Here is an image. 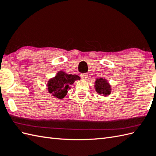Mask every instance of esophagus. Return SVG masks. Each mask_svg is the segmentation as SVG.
I'll return each instance as SVG.
<instances>
[{"instance_id":"obj_1","label":"esophagus","mask_w":156,"mask_h":156,"mask_svg":"<svg viewBox=\"0 0 156 156\" xmlns=\"http://www.w3.org/2000/svg\"><path fill=\"white\" fill-rule=\"evenodd\" d=\"M88 73H84V74H80V77L83 79V80H86V79L88 78Z\"/></svg>"}]
</instances>
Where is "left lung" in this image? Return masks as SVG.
Instances as JSON below:
<instances>
[{"label": "left lung", "mask_w": 156, "mask_h": 156, "mask_svg": "<svg viewBox=\"0 0 156 156\" xmlns=\"http://www.w3.org/2000/svg\"><path fill=\"white\" fill-rule=\"evenodd\" d=\"M95 89L98 94H102L105 97L111 94V86L104 78L97 79L95 82Z\"/></svg>", "instance_id": "obj_1"}]
</instances>
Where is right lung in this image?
<instances>
[{
  "label": "right lung",
  "mask_w": 156,
  "mask_h": 156,
  "mask_svg": "<svg viewBox=\"0 0 156 156\" xmlns=\"http://www.w3.org/2000/svg\"><path fill=\"white\" fill-rule=\"evenodd\" d=\"M76 80H80V77L77 75H69L64 72H59L48 82L49 93H51L56 98L62 99L67 94L69 85L72 84Z\"/></svg>",
  "instance_id": "1"
}]
</instances>
